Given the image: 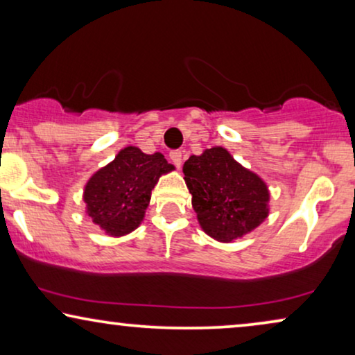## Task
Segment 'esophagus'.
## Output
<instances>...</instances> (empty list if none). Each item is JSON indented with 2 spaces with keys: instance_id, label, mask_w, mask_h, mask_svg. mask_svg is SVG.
Wrapping results in <instances>:
<instances>
[{
  "instance_id": "esophagus-1",
  "label": "esophagus",
  "mask_w": 355,
  "mask_h": 355,
  "mask_svg": "<svg viewBox=\"0 0 355 355\" xmlns=\"http://www.w3.org/2000/svg\"><path fill=\"white\" fill-rule=\"evenodd\" d=\"M169 159H171L174 166L181 168V163H182V152H181V150H173V152H169Z\"/></svg>"
}]
</instances>
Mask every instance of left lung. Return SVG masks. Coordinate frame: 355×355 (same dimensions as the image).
Returning a JSON list of instances; mask_svg holds the SVG:
<instances>
[{
  "label": "left lung",
  "instance_id": "1",
  "mask_svg": "<svg viewBox=\"0 0 355 355\" xmlns=\"http://www.w3.org/2000/svg\"><path fill=\"white\" fill-rule=\"evenodd\" d=\"M182 171L198 223L216 241L242 237L268 216L265 182L234 162L225 148L192 155Z\"/></svg>",
  "mask_w": 355,
  "mask_h": 355
}]
</instances>
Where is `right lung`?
<instances>
[{"mask_svg":"<svg viewBox=\"0 0 355 355\" xmlns=\"http://www.w3.org/2000/svg\"><path fill=\"white\" fill-rule=\"evenodd\" d=\"M173 169L162 153L147 155L137 147H125L87 182V213L111 236L128 234L144 220L159 176Z\"/></svg>","mask_w":355,"mask_h":355,"instance_id":"obj_1","label":"right lung"}]
</instances>
